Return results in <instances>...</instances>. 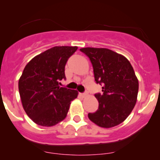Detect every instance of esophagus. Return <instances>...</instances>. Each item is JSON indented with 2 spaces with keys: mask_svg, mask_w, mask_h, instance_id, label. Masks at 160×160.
I'll use <instances>...</instances> for the list:
<instances>
[{
  "mask_svg": "<svg viewBox=\"0 0 160 160\" xmlns=\"http://www.w3.org/2000/svg\"><path fill=\"white\" fill-rule=\"evenodd\" d=\"M80 95L81 97H82V98H84V97H86V95H87V93L84 92V93H80Z\"/></svg>",
  "mask_w": 160,
  "mask_h": 160,
  "instance_id": "esophagus-1",
  "label": "esophagus"
}]
</instances>
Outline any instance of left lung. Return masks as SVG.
Instances as JSON below:
<instances>
[{"label":"left lung","mask_w":160,"mask_h":160,"mask_svg":"<svg viewBox=\"0 0 160 160\" xmlns=\"http://www.w3.org/2000/svg\"><path fill=\"white\" fill-rule=\"evenodd\" d=\"M89 58L96 83L102 93L95 94L98 108L88 117L97 126L111 128L122 122L137 102L138 80L126 57L106 48L86 47L80 49Z\"/></svg>","instance_id":"obj_1"}]
</instances>
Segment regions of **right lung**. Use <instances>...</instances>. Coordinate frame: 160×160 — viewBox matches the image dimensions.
I'll list each match as a JSON object with an SVG mask.
<instances>
[{"label": "right lung", "instance_id": "add662e5", "mask_svg": "<svg viewBox=\"0 0 160 160\" xmlns=\"http://www.w3.org/2000/svg\"><path fill=\"white\" fill-rule=\"evenodd\" d=\"M78 47H54L33 58L23 70L19 91L24 110L35 123L52 126L67 116L77 90L60 87L65 67Z\"/></svg>", "mask_w": 160, "mask_h": 160}]
</instances>
